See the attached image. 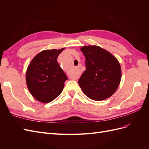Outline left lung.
I'll return each instance as SVG.
<instances>
[{
	"label": "left lung",
	"mask_w": 149,
	"mask_h": 149,
	"mask_svg": "<svg viewBox=\"0 0 149 149\" xmlns=\"http://www.w3.org/2000/svg\"><path fill=\"white\" fill-rule=\"evenodd\" d=\"M81 50L86 58V70L78 80L83 93L94 101L109 97L120 81L119 61L109 52L98 46L83 47Z\"/></svg>",
	"instance_id": "8db88e82"
}]
</instances>
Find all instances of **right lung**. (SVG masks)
I'll list each match as a JSON object with an SVG mask.
<instances>
[{"instance_id": "add662e5", "label": "right lung", "mask_w": 149, "mask_h": 149, "mask_svg": "<svg viewBox=\"0 0 149 149\" xmlns=\"http://www.w3.org/2000/svg\"><path fill=\"white\" fill-rule=\"evenodd\" d=\"M47 49L34 57L26 73V84L38 101L48 103L60 95L68 78L57 61L63 50Z\"/></svg>"}]
</instances>
